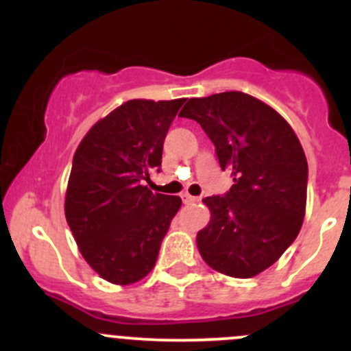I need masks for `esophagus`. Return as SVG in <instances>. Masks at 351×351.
<instances>
[{
  "label": "esophagus",
  "mask_w": 351,
  "mask_h": 351,
  "mask_svg": "<svg viewBox=\"0 0 351 351\" xmlns=\"http://www.w3.org/2000/svg\"><path fill=\"white\" fill-rule=\"evenodd\" d=\"M182 200H183V204H193V202H197L198 198L190 195V193H182Z\"/></svg>",
  "instance_id": "1"
}]
</instances>
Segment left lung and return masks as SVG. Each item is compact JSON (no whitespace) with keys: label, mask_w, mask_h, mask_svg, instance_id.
Instances as JSON below:
<instances>
[{"label":"left lung","mask_w":351,"mask_h":351,"mask_svg":"<svg viewBox=\"0 0 351 351\" xmlns=\"http://www.w3.org/2000/svg\"><path fill=\"white\" fill-rule=\"evenodd\" d=\"M180 117L197 120L234 185L204 198L210 222L198 231L205 263L219 274L251 278L284 254L306 215L307 159L289 122L243 91L190 98Z\"/></svg>","instance_id":"obj_1"}]
</instances>
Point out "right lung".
Returning a JSON list of instances; mask_svg holds the SVG:
<instances>
[{
  "label": "right lung",
  "mask_w": 351,
  "mask_h": 351,
  "mask_svg": "<svg viewBox=\"0 0 351 351\" xmlns=\"http://www.w3.org/2000/svg\"><path fill=\"white\" fill-rule=\"evenodd\" d=\"M185 98L129 100L98 120L77 146L66 221L86 263L104 280L130 285L154 268L182 198L153 193L149 171Z\"/></svg>",
  "instance_id": "right-lung-1"
}]
</instances>
